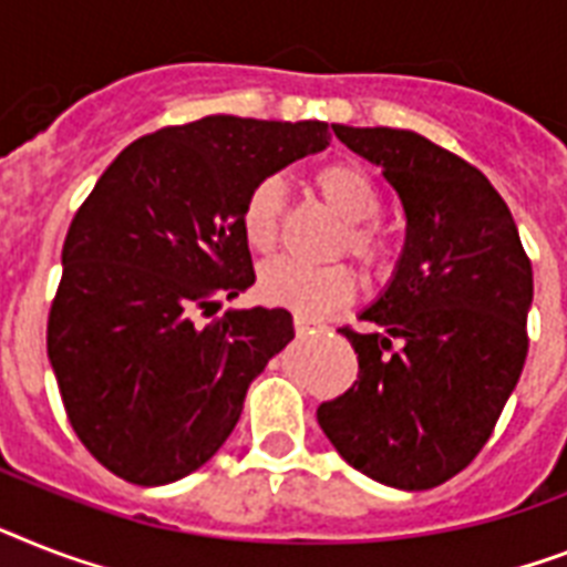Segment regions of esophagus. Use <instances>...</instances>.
Returning a JSON list of instances; mask_svg holds the SVG:
<instances>
[{
    "mask_svg": "<svg viewBox=\"0 0 567 567\" xmlns=\"http://www.w3.org/2000/svg\"><path fill=\"white\" fill-rule=\"evenodd\" d=\"M293 329H297L299 338H302V334H315V331H320L315 323H308V320H302V317H297V320H293Z\"/></svg>",
    "mask_w": 567,
    "mask_h": 567,
    "instance_id": "34e87169",
    "label": "esophagus"
}]
</instances>
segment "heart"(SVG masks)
<instances>
[{
	"label": "heart",
	"instance_id": "obj_1",
	"mask_svg": "<svg viewBox=\"0 0 567 567\" xmlns=\"http://www.w3.org/2000/svg\"><path fill=\"white\" fill-rule=\"evenodd\" d=\"M317 195L323 197L338 218L347 220V233L340 238V250H349L370 270H384L390 265V241L372 218L379 215L381 197L372 179L347 163H331L315 174ZM285 183L279 177H265L250 188L241 206V233L252 250H274L285 218ZM259 293L270 306L288 308L302 320L331 315L355 297V276L343 265L308 268L291 259H274L259 270Z\"/></svg>",
	"mask_w": 567,
	"mask_h": 567
}]
</instances>
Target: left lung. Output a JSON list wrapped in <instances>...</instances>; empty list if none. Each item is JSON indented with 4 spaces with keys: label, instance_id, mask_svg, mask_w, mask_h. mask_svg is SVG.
I'll return each instance as SVG.
<instances>
[{
    "label": "left lung",
    "instance_id": "obj_1",
    "mask_svg": "<svg viewBox=\"0 0 567 567\" xmlns=\"http://www.w3.org/2000/svg\"><path fill=\"white\" fill-rule=\"evenodd\" d=\"M402 200L404 247L361 311L381 331L343 329L358 381L317 408L349 466L404 492L434 489L486 445L527 358L533 268L492 183L425 136L334 124ZM403 347L392 349V338Z\"/></svg>",
    "mask_w": 567,
    "mask_h": 567
}]
</instances>
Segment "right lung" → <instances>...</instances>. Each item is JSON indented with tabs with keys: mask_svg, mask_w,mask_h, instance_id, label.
<instances>
[{
	"mask_svg": "<svg viewBox=\"0 0 567 567\" xmlns=\"http://www.w3.org/2000/svg\"><path fill=\"white\" fill-rule=\"evenodd\" d=\"M326 122L206 116L142 136L72 218L49 315L69 422L113 475L163 486L227 443L244 395L293 340L285 308L195 311L256 282L241 206L329 145Z\"/></svg>",
	"mask_w": 567,
	"mask_h": 567,
	"instance_id": "1",
	"label": "right lung"
}]
</instances>
